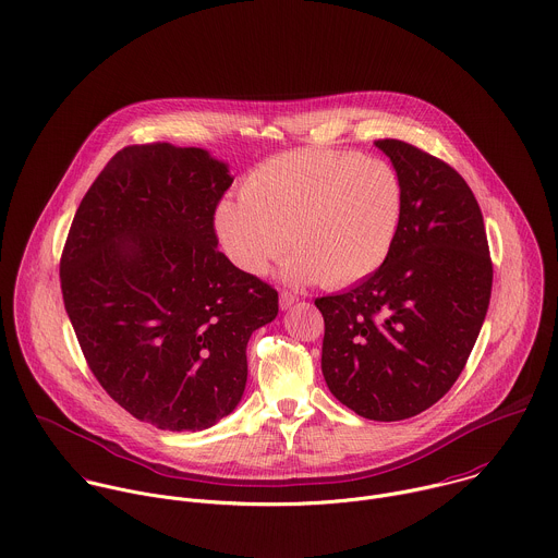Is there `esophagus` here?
I'll list each match as a JSON object with an SVG mask.
<instances>
[{
	"label": "esophagus",
	"mask_w": 558,
	"mask_h": 558,
	"mask_svg": "<svg viewBox=\"0 0 558 558\" xmlns=\"http://www.w3.org/2000/svg\"><path fill=\"white\" fill-rule=\"evenodd\" d=\"M299 303V296L296 294H292V292H281L279 294V307L281 310H290V307H294Z\"/></svg>",
	"instance_id": "1"
}]
</instances>
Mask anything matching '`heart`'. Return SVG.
Listing matches in <instances>:
<instances>
[{
	"label": "heart",
	"instance_id": "obj_1",
	"mask_svg": "<svg viewBox=\"0 0 558 558\" xmlns=\"http://www.w3.org/2000/svg\"><path fill=\"white\" fill-rule=\"evenodd\" d=\"M401 216L403 183L392 163L344 150H294L259 163L240 201L218 205L214 229L246 275H264L292 244L290 281L342 288L384 266Z\"/></svg>",
	"mask_w": 558,
	"mask_h": 558
}]
</instances>
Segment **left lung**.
Returning <instances> with one entry per match:
<instances>
[{"label":"left lung","instance_id":"1","mask_svg":"<svg viewBox=\"0 0 558 558\" xmlns=\"http://www.w3.org/2000/svg\"><path fill=\"white\" fill-rule=\"evenodd\" d=\"M403 183V216L379 270L316 299L331 395L371 421L434 405L458 379L482 329L493 266L482 211L464 179L399 140L375 142Z\"/></svg>","mask_w":558,"mask_h":558}]
</instances>
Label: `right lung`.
Segmentation results:
<instances>
[{"mask_svg": "<svg viewBox=\"0 0 558 558\" xmlns=\"http://www.w3.org/2000/svg\"><path fill=\"white\" fill-rule=\"evenodd\" d=\"M229 163L172 144L120 150L85 194L61 259L65 310L102 388L135 418L198 432L246 388V344L277 292L220 251Z\"/></svg>", "mask_w": 558, "mask_h": 558, "instance_id": "add662e5", "label": "right lung"}]
</instances>
